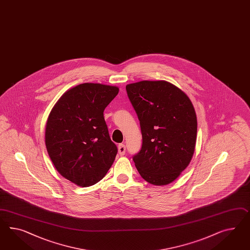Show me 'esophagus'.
Returning <instances> with one entry per match:
<instances>
[{
  "label": "esophagus",
  "mask_w": 250,
  "mask_h": 250,
  "mask_svg": "<svg viewBox=\"0 0 250 250\" xmlns=\"http://www.w3.org/2000/svg\"><path fill=\"white\" fill-rule=\"evenodd\" d=\"M118 153L120 155H124L125 154V146L124 144L118 145Z\"/></svg>",
  "instance_id": "1"
}]
</instances>
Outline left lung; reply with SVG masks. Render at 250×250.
Segmentation results:
<instances>
[{"label":"left lung","instance_id":"left-lung-1","mask_svg":"<svg viewBox=\"0 0 250 250\" xmlns=\"http://www.w3.org/2000/svg\"><path fill=\"white\" fill-rule=\"evenodd\" d=\"M125 89L142 133V147L133 156L135 167L150 184H170L194 155L197 132L194 106L182 90L168 82H138Z\"/></svg>","mask_w":250,"mask_h":250}]
</instances>
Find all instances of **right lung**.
Instances as JSON below:
<instances>
[{"label": "right lung", "mask_w": 250, "mask_h": 250, "mask_svg": "<svg viewBox=\"0 0 250 250\" xmlns=\"http://www.w3.org/2000/svg\"><path fill=\"white\" fill-rule=\"evenodd\" d=\"M119 92L116 86L85 83L71 88L52 109L45 146L56 170L80 187L106 175L117 147L112 142L104 111Z\"/></svg>", "instance_id": "right-lung-1"}]
</instances>
